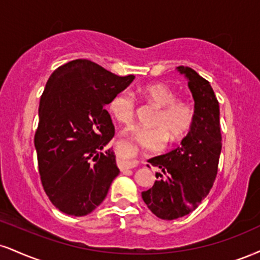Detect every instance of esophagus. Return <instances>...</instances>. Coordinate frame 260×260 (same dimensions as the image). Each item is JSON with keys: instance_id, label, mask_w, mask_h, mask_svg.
Wrapping results in <instances>:
<instances>
[{"instance_id": "obj_1", "label": "esophagus", "mask_w": 260, "mask_h": 260, "mask_svg": "<svg viewBox=\"0 0 260 260\" xmlns=\"http://www.w3.org/2000/svg\"><path fill=\"white\" fill-rule=\"evenodd\" d=\"M139 165V162L137 160H132V161H126L121 165V170H124V168H134Z\"/></svg>"}]
</instances>
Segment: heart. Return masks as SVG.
I'll use <instances>...</instances> for the list:
<instances>
[{"instance_id":"heart-1","label":"heart","mask_w":260,"mask_h":260,"mask_svg":"<svg viewBox=\"0 0 260 260\" xmlns=\"http://www.w3.org/2000/svg\"><path fill=\"white\" fill-rule=\"evenodd\" d=\"M140 94L158 106L152 118L154 127L131 126L124 129L137 145L148 150H161L170 139L177 143L189 132L193 120L192 108L183 100H177V94L170 87L162 83L143 86ZM111 116L121 123H131L136 112V100L131 92L122 90L114 95L108 105Z\"/></svg>"}]
</instances>
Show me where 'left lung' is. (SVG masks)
<instances>
[{
	"label": "left lung",
	"instance_id": "8db88e82",
	"mask_svg": "<svg viewBox=\"0 0 260 260\" xmlns=\"http://www.w3.org/2000/svg\"><path fill=\"white\" fill-rule=\"evenodd\" d=\"M177 71L187 81L193 99V120L180 146L149 162L161 170L142 198L156 217L173 220L191 213L208 195L217 177L221 151L219 103L211 84L187 67Z\"/></svg>",
	"mask_w": 260,
	"mask_h": 260
}]
</instances>
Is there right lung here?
Segmentation results:
<instances>
[{
  "label": "right lung",
  "instance_id": "obj_1",
  "mask_svg": "<svg viewBox=\"0 0 260 260\" xmlns=\"http://www.w3.org/2000/svg\"><path fill=\"white\" fill-rule=\"evenodd\" d=\"M87 59L59 67L40 100L35 149L43 189L62 213L94 211L120 173L114 150H105L115 127L105 105L133 82Z\"/></svg>",
  "mask_w": 260,
  "mask_h": 260
}]
</instances>
